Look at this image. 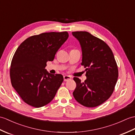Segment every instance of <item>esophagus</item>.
Instances as JSON below:
<instances>
[{
  "mask_svg": "<svg viewBox=\"0 0 135 135\" xmlns=\"http://www.w3.org/2000/svg\"><path fill=\"white\" fill-rule=\"evenodd\" d=\"M71 79V76H68V75H65L64 76V80L65 82H67L68 80H70Z\"/></svg>",
  "mask_w": 135,
  "mask_h": 135,
  "instance_id": "1",
  "label": "esophagus"
}]
</instances>
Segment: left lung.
<instances>
[{
  "label": "left lung",
  "instance_id": "8db88e82",
  "mask_svg": "<svg viewBox=\"0 0 135 135\" xmlns=\"http://www.w3.org/2000/svg\"><path fill=\"white\" fill-rule=\"evenodd\" d=\"M82 51L81 65L86 68V80H74L76 87L73 95L78 102L88 108L98 106L112 95L118 76L117 62L112 51L103 40L87 32H74Z\"/></svg>",
  "mask_w": 135,
  "mask_h": 135
}]
</instances>
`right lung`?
Segmentation results:
<instances>
[{"label": "right lung", "mask_w": 135, "mask_h": 135, "mask_svg": "<svg viewBox=\"0 0 135 135\" xmlns=\"http://www.w3.org/2000/svg\"><path fill=\"white\" fill-rule=\"evenodd\" d=\"M67 32L44 33L22 42L12 57L10 75L12 87L21 99L35 108L48 104L61 83V74H51L45 69L68 37Z\"/></svg>", "instance_id": "1"}]
</instances>
